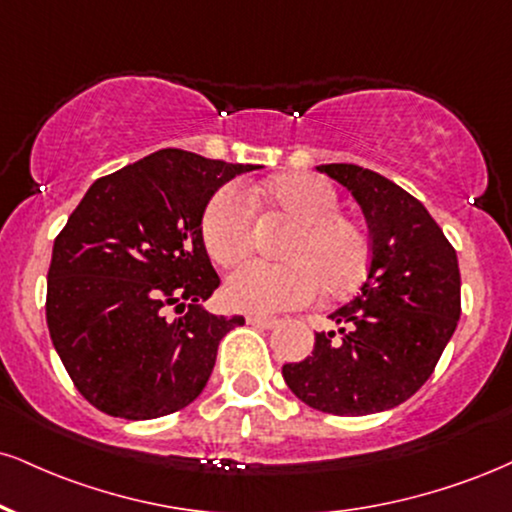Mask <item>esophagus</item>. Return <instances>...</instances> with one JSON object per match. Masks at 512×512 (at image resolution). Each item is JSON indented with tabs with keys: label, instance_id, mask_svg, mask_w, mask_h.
Segmentation results:
<instances>
[{
	"label": "esophagus",
	"instance_id": "1",
	"mask_svg": "<svg viewBox=\"0 0 512 512\" xmlns=\"http://www.w3.org/2000/svg\"><path fill=\"white\" fill-rule=\"evenodd\" d=\"M245 322L257 326V329H274L276 324H279V319L274 317H262V315H248L245 317Z\"/></svg>",
	"mask_w": 512,
	"mask_h": 512
}]
</instances>
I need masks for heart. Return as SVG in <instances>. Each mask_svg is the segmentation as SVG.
<instances>
[{
	"mask_svg": "<svg viewBox=\"0 0 512 512\" xmlns=\"http://www.w3.org/2000/svg\"><path fill=\"white\" fill-rule=\"evenodd\" d=\"M267 197L298 221L283 257L288 262H248L226 279L229 305L245 312H281L326 295H346L360 286L369 267V236L355 219L338 214V195L324 178L283 176ZM202 243L212 262L233 267L250 255L255 212L248 195L226 186L209 197L200 221Z\"/></svg>",
	"mask_w": 512,
	"mask_h": 512,
	"instance_id": "b5f03b06",
	"label": "heart"
}]
</instances>
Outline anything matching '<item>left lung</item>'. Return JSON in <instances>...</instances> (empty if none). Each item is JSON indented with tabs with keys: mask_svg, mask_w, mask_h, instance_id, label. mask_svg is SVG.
Segmentation results:
<instances>
[{
	"mask_svg": "<svg viewBox=\"0 0 512 512\" xmlns=\"http://www.w3.org/2000/svg\"><path fill=\"white\" fill-rule=\"evenodd\" d=\"M346 186L369 224V269L338 307L341 329L315 334V350L283 365L288 389L310 408L360 417L405 403L432 377L460 319L453 245L417 197L355 164L317 166Z\"/></svg>",
	"mask_w": 512,
	"mask_h": 512,
	"instance_id": "1",
	"label": "left lung"
}]
</instances>
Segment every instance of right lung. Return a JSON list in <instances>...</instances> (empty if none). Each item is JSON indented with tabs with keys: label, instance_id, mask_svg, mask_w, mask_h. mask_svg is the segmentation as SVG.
Returning a JSON list of instances; mask_svg holds the SVG:
<instances>
[{
	"label": "right lung",
	"instance_id": "1",
	"mask_svg": "<svg viewBox=\"0 0 512 512\" xmlns=\"http://www.w3.org/2000/svg\"><path fill=\"white\" fill-rule=\"evenodd\" d=\"M252 164L159 150L97 178L54 240L47 326L80 396L123 420L186 408L243 317L202 300L219 276L202 243L209 197ZM174 311L178 318H169Z\"/></svg>",
	"mask_w": 512,
	"mask_h": 512
}]
</instances>
